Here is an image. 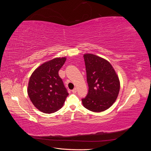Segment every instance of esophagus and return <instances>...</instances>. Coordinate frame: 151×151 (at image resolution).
I'll list each match as a JSON object with an SVG mask.
<instances>
[{
    "label": "esophagus",
    "mask_w": 151,
    "mask_h": 151,
    "mask_svg": "<svg viewBox=\"0 0 151 151\" xmlns=\"http://www.w3.org/2000/svg\"><path fill=\"white\" fill-rule=\"evenodd\" d=\"M72 93H76L77 92V89L75 88L74 89H72Z\"/></svg>",
    "instance_id": "esophagus-1"
}]
</instances>
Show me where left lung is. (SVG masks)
I'll list each match as a JSON object with an SVG mask.
<instances>
[{
	"instance_id": "1",
	"label": "left lung",
	"mask_w": 151,
	"mask_h": 151,
	"mask_svg": "<svg viewBox=\"0 0 151 151\" xmlns=\"http://www.w3.org/2000/svg\"><path fill=\"white\" fill-rule=\"evenodd\" d=\"M88 95L82 99L83 106L93 112H101L110 108L119 94L120 83L111 64L96 55H84Z\"/></svg>"
}]
</instances>
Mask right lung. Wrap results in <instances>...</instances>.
Here are the masks:
<instances>
[{
  "mask_svg": "<svg viewBox=\"0 0 151 151\" xmlns=\"http://www.w3.org/2000/svg\"><path fill=\"white\" fill-rule=\"evenodd\" d=\"M66 57H57L42 63L34 70L28 83V94L34 106L45 113L60 109L68 93L58 76Z\"/></svg>",
  "mask_w": 151,
  "mask_h": 151,
  "instance_id": "obj_1",
  "label": "right lung"
}]
</instances>
